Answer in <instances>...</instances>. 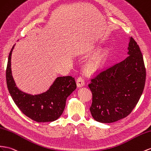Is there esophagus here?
Instances as JSON below:
<instances>
[{
    "label": "esophagus",
    "mask_w": 151,
    "mask_h": 151,
    "mask_svg": "<svg viewBox=\"0 0 151 151\" xmlns=\"http://www.w3.org/2000/svg\"><path fill=\"white\" fill-rule=\"evenodd\" d=\"M84 85V79L82 76H80L77 79V86L78 87H81Z\"/></svg>",
    "instance_id": "obj_1"
}]
</instances>
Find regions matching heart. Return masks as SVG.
<instances>
[{
	"label": "heart",
	"mask_w": 151,
	"mask_h": 151,
	"mask_svg": "<svg viewBox=\"0 0 151 151\" xmlns=\"http://www.w3.org/2000/svg\"><path fill=\"white\" fill-rule=\"evenodd\" d=\"M106 51H102L98 53L94 58L89 60L86 65V69L89 72H94L99 70L106 56Z\"/></svg>",
	"instance_id": "obj_1"
}]
</instances>
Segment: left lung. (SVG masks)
I'll use <instances>...</instances> for the list:
<instances>
[{"label":"left lung","mask_w":151,"mask_h":151,"mask_svg":"<svg viewBox=\"0 0 151 151\" xmlns=\"http://www.w3.org/2000/svg\"><path fill=\"white\" fill-rule=\"evenodd\" d=\"M128 50L123 61L97 72L88 84L92 92L89 110L100 123H114L128 116L143 93L146 70L140 47L132 37Z\"/></svg>","instance_id":"left-lung-1"}]
</instances>
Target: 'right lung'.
<instances>
[{
  "label": "right lung",
  "mask_w": 151,
  "mask_h": 151,
  "mask_svg": "<svg viewBox=\"0 0 151 151\" xmlns=\"http://www.w3.org/2000/svg\"><path fill=\"white\" fill-rule=\"evenodd\" d=\"M12 47L8 57L6 68V83L8 90L15 104L24 114L39 123L51 122L62 114L67 98L77 88L74 77H58L46 92L32 95L23 93L16 86L11 74V59Z\"/></svg>",
  "instance_id": "add662e5"
}]
</instances>
